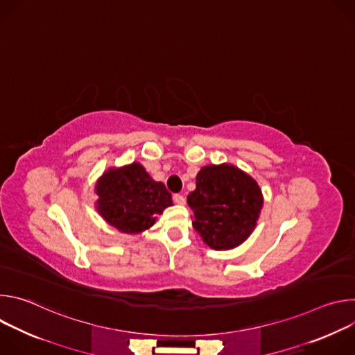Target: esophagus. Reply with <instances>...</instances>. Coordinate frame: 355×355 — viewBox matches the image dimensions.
Here are the masks:
<instances>
[{
  "label": "esophagus",
  "instance_id": "esophagus-1",
  "mask_svg": "<svg viewBox=\"0 0 355 355\" xmlns=\"http://www.w3.org/2000/svg\"><path fill=\"white\" fill-rule=\"evenodd\" d=\"M173 200H174V204H177V205H185V196L181 195V193H174Z\"/></svg>",
  "mask_w": 355,
  "mask_h": 355
}]
</instances>
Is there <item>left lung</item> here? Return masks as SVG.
I'll list each match as a JSON object with an SVG mask.
<instances>
[{
    "label": "left lung",
    "instance_id": "1",
    "mask_svg": "<svg viewBox=\"0 0 355 355\" xmlns=\"http://www.w3.org/2000/svg\"><path fill=\"white\" fill-rule=\"evenodd\" d=\"M187 202L193 229L215 250L241 244L256 227L263 208L257 182L234 166H207L196 175V188Z\"/></svg>",
    "mask_w": 355,
    "mask_h": 355
}]
</instances>
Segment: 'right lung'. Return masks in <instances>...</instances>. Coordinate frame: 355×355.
Segmentation results:
<instances>
[{
  "label": "right lung",
  "mask_w": 355,
  "mask_h": 355,
  "mask_svg": "<svg viewBox=\"0 0 355 355\" xmlns=\"http://www.w3.org/2000/svg\"><path fill=\"white\" fill-rule=\"evenodd\" d=\"M95 189L99 215L123 233L135 234L151 227L156 215L173 205L164 184L151 180L139 163L108 170Z\"/></svg>",
  "instance_id": "obj_1"
}]
</instances>
